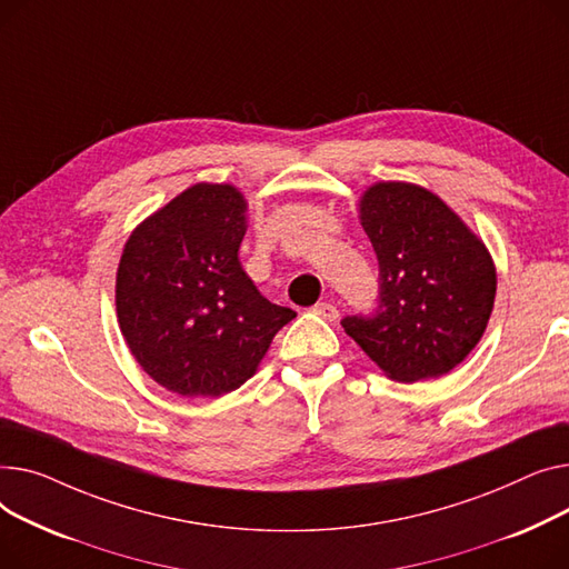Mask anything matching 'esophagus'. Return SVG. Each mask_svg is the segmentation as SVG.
Here are the masks:
<instances>
[{"label":"esophagus","instance_id":"esophagus-1","mask_svg":"<svg viewBox=\"0 0 569 569\" xmlns=\"http://www.w3.org/2000/svg\"><path fill=\"white\" fill-rule=\"evenodd\" d=\"M312 312L315 315H319L321 319H328V321H336L338 319V308L336 306H332V303H326V300H323V303H317L315 308H312Z\"/></svg>","mask_w":569,"mask_h":569}]
</instances>
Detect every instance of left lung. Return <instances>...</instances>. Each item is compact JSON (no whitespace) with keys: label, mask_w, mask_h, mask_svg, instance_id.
I'll return each mask as SVG.
<instances>
[{"label":"left lung","mask_w":569,"mask_h":569,"mask_svg":"<svg viewBox=\"0 0 569 569\" xmlns=\"http://www.w3.org/2000/svg\"><path fill=\"white\" fill-rule=\"evenodd\" d=\"M379 259L375 317H347V336L399 383L439 379L480 342L496 298V266L478 233L431 190L379 181L358 199Z\"/></svg>","instance_id":"obj_1"}]
</instances>
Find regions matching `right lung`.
<instances>
[{
    "instance_id": "1",
    "label": "right lung",
    "mask_w": 569,
    "mask_h": 569,
    "mask_svg": "<svg viewBox=\"0 0 569 569\" xmlns=\"http://www.w3.org/2000/svg\"><path fill=\"white\" fill-rule=\"evenodd\" d=\"M246 229V194L202 181L144 218L123 246L114 287L121 336L142 370L181 397L243 386L296 317L243 271Z\"/></svg>"
}]
</instances>
